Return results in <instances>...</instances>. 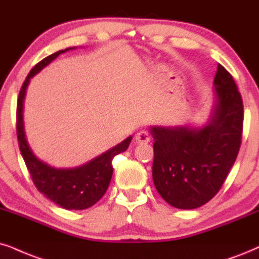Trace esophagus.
I'll return each mask as SVG.
<instances>
[{
	"instance_id": "1",
	"label": "esophagus",
	"mask_w": 259,
	"mask_h": 259,
	"mask_svg": "<svg viewBox=\"0 0 259 259\" xmlns=\"http://www.w3.org/2000/svg\"><path fill=\"white\" fill-rule=\"evenodd\" d=\"M135 140L137 143H148L150 141V135L147 132H145V130H142V132L136 134Z\"/></svg>"
}]
</instances>
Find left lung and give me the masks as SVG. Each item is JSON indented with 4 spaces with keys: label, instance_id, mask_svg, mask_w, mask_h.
<instances>
[{
    "label": "left lung",
    "instance_id": "left-lung-1",
    "mask_svg": "<svg viewBox=\"0 0 259 259\" xmlns=\"http://www.w3.org/2000/svg\"><path fill=\"white\" fill-rule=\"evenodd\" d=\"M214 105L203 126H150L153 182L178 209H195L221 189L241 145L244 106L232 75L218 65Z\"/></svg>",
    "mask_w": 259,
    "mask_h": 259
}]
</instances>
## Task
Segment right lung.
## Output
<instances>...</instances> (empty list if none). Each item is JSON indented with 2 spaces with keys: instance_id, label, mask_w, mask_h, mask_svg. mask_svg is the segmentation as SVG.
Listing matches in <instances>:
<instances>
[{
  "instance_id": "1",
  "label": "right lung",
  "mask_w": 259,
  "mask_h": 259,
  "mask_svg": "<svg viewBox=\"0 0 259 259\" xmlns=\"http://www.w3.org/2000/svg\"><path fill=\"white\" fill-rule=\"evenodd\" d=\"M73 49L75 48L55 52L35 64L29 71L18 98L16 135L21 155L38 191L62 208L68 210H83L96 204L106 192L112 178V159L117 154L125 152L133 136H129L119 145L78 167L56 168L35 156L26 139L24 127V100L29 80L57 56Z\"/></svg>"
}]
</instances>
